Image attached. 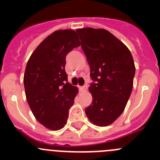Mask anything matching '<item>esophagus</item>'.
<instances>
[{"label": "esophagus", "instance_id": "obj_1", "mask_svg": "<svg viewBox=\"0 0 160 160\" xmlns=\"http://www.w3.org/2000/svg\"><path fill=\"white\" fill-rule=\"evenodd\" d=\"M87 89H88V87H87L86 85H84V86H83V87H80V90H81V91H85Z\"/></svg>", "mask_w": 160, "mask_h": 160}]
</instances>
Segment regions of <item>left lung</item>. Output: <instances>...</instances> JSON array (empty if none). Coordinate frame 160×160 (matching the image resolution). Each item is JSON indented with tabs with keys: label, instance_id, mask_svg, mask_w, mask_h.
Instances as JSON below:
<instances>
[{
	"label": "left lung",
	"instance_id": "1",
	"mask_svg": "<svg viewBox=\"0 0 160 160\" xmlns=\"http://www.w3.org/2000/svg\"><path fill=\"white\" fill-rule=\"evenodd\" d=\"M95 83L89 90L93 101L85 112L98 126L112 124L125 108L133 88L135 63L129 49L104 28L77 29Z\"/></svg>",
	"mask_w": 160,
	"mask_h": 160
}]
</instances>
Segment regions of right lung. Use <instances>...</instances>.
Masks as SVG:
<instances>
[{
	"mask_svg": "<svg viewBox=\"0 0 160 160\" xmlns=\"http://www.w3.org/2000/svg\"><path fill=\"white\" fill-rule=\"evenodd\" d=\"M79 46L75 31H56L37 46L25 67L27 101L37 121L49 130L65 126L78 93V88L67 82L65 66L67 53Z\"/></svg>",
	"mask_w": 160,
	"mask_h": 160,
	"instance_id": "1",
	"label": "right lung"
}]
</instances>
